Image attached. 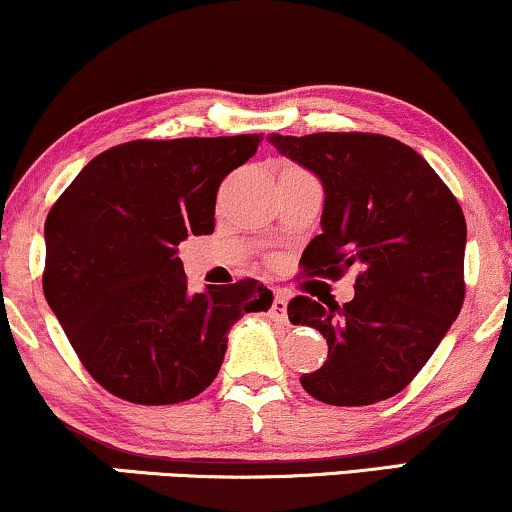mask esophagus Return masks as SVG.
<instances>
[{"mask_svg": "<svg viewBox=\"0 0 512 512\" xmlns=\"http://www.w3.org/2000/svg\"><path fill=\"white\" fill-rule=\"evenodd\" d=\"M288 300L286 295H283L281 291L274 293V303H272V310H269V317L274 319V322H286L288 317Z\"/></svg>", "mask_w": 512, "mask_h": 512, "instance_id": "34e87169", "label": "esophagus"}]
</instances>
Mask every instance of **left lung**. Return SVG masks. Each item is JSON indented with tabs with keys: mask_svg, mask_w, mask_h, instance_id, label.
Returning <instances> with one entry per match:
<instances>
[{
	"mask_svg": "<svg viewBox=\"0 0 512 512\" xmlns=\"http://www.w3.org/2000/svg\"><path fill=\"white\" fill-rule=\"evenodd\" d=\"M281 155L324 186L322 233L305 274L341 279L357 267L346 305L298 295L288 319L317 329L329 357L300 384L329 405L396 396L439 348L465 300L463 209L422 155L377 133L269 135Z\"/></svg>",
	"mask_w": 512,
	"mask_h": 512,
	"instance_id": "8db88e82",
	"label": "left lung"
}]
</instances>
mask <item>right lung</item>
I'll return each instance as SVG.
<instances>
[{
	"label": "right lung",
	"instance_id": "1",
	"mask_svg": "<svg viewBox=\"0 0 512 512\" xmlns=\"http://www.w3.org/2000/svg\"><path fill=\"white\" fill-rule=\"evenodd\" d=\"M262 135L131 140L97 155L45 221L42 291L116 398L171 405L219 374L229 329L274 295L255 279L190 293L178 243L214 231L217 190Z\"/></svg>",
	"mask_w": 512,
	"mask_h": 512
}]
</instances>
